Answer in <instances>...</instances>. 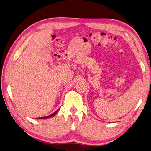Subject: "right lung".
Returning <instances> with one entry per match:
<instances>
[{
    "mask_svg": "<svg viewBox=\"0 0 151 151\" xmlns=\"http://www.w3.org/2000/svg\"><path fill=\"white\" fill-rule=\"evenodd\" d=\"M59 110V109H57V110L55 112H54V113H53V114L50 115V116H46V117H39V118H38V119H45V118H48V117H53V116H55V115H56V114L57 113V111H58Z\"/></svg>",
    "mask_w": 151,
    "mask_h": 151,
    "instance_id": "add662e5",
    "label": "right lung"
}]
</instances>
